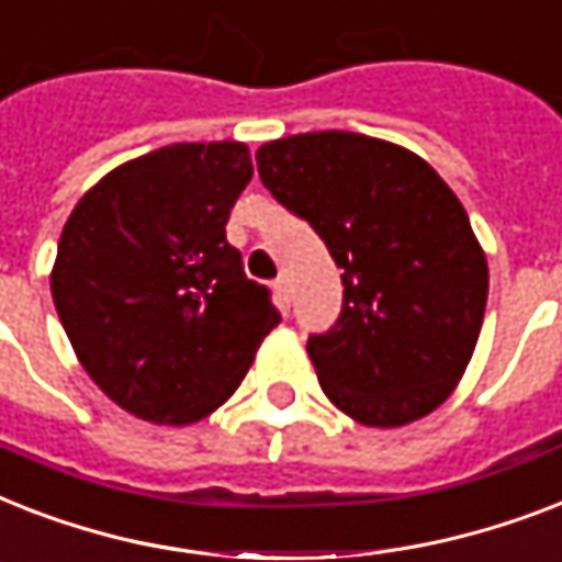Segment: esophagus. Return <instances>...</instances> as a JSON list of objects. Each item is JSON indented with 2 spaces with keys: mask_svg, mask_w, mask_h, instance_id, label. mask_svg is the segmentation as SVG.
<instances>
[{
  "mask_svg": "<svg viewBox=\"0 0 562 562\" xmlns=\"http://www.w3.org/2000/svg\"><path fill=\"white\" fill-rule=\"evenodd\" d=\"M272 290H276V299L281 307H290V302H293V286H290V281H286L284 276L276 278V284H272Z\"/></svg>",
  "mask_w": 562,
  "mask_h": 562,
  "instance_id": "1",
  "label": "esophagus"
}]
</instances>
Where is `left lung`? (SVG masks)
Instances as JSON below:
<instances>
[{"instance_id":"obj_1","label":"left lung","mask_w":562,"mask_h":562,"mask_svg":"<svg viewBox=\"0 0 562 562\" xmlns=\"http://www.w3.org/2000/svg\"><path fill=\"white\" fill-rule=\"evenodd\" d=\"M255 159L342 269V316L307 342L327 401L376 429L435 412L470 366L491 284L459 196L417 154L362 133L276 138Z\"/></svg>"}]
</instances>
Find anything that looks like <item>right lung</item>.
<instances>
[{
	"label": "right lung",
	"mask_w": 562,
	"mask_h": 562,
	"mask_svg": "<svg viewBox=\"0 0 562 562\" xmlns=\"http://www.w3.org/2000/svg\"><path fill=\"white\" fill-rule=\"evenodd\" d=\"M249 179L244 142H182L112 168L66 220L54 307L83 371L130 415L209 417L281 322L226 240Z\"/></svg>",
	"instance_id": "1"
}]
</instances>
